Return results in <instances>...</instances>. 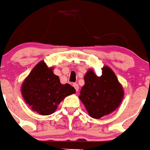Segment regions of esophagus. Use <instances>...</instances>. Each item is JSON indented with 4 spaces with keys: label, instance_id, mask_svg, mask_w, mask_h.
<instances>
[{
    "label": "esophagus",
    "instance_id": "esophagus-1",
    "mask_svg": "<svg viewBox=\"0 0 150 150\" xmlns=\"http://www.w3.org/2000/svg\"><path fill=\"white\" fill-rule=\"evenodd\" d=\"M73 87H74V88H75V90H76V91H78V90H79V86H78V85H77V83H74L73 85Z\"/></svg>",
    "mask_w": 150,
    "mask_h": 150
}]
</instances>
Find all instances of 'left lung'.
Instances as JSON below:
<instances>
[{"label":"left lung","mask_w":150,"mask_h":150,"mask_svg":"<svg viewBox=\"0 0 150 150\" xmlns=\"http://www.w3.org/2000/svg\"><path fill=\"white\" fill-rule=\"evenodd\" d=\"M84 80L85 85L81 90L79 98L91 117L100 119L111 114L120 105L124 89L109 67L103 68L100 77L89 69Z\"/></svg>","instance_id":"obj_1"}]
</instances>
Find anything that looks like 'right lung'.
<instances>
[{
    "label": "right lung",
    "instance_id": "obj_1",
    "mask_svg": "<svg viewBox=\"0 0 150 150\" xmlns=\"http://www.w3.org/2000/svg\"><path fill=\"white\" fill-rule=\"evenodd\" d=\"M44 61L34 67L22 85V97L34 111L48 115L56 111L64 98L76 92L69 84L60 83V78L53 73Z\"/></svg>",
    "mask_w": 150,
    "mask_h": 150
}]
</instances>
